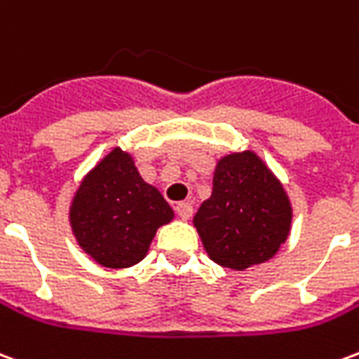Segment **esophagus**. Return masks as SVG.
I'll return each instance as SVG.
<instances>
[{"label":"esophagus","mask_w":359,"mask_h":359,"mask_svg":"<svg viewBox=\"0 0 359 359\" xmlns=\"http://www.w3.org/2000/svg\"><path fill=\"white\" fill-rule=\"evenodd\" d=\"M177 213H179V217L182 219H190L192 217V203H188V202H180L177 203Z\"/></svg>","instance_id":"obj_1"}]
</instances>
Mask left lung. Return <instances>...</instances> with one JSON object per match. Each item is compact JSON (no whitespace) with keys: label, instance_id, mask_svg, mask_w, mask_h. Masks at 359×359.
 Masks as SVG:
<instances>
[{"label":"left lung","instance_id":"obj_1","mask_svg":"<svg viewBox=\"0 0 359 359\" xmlns=\"http://www.w3.org/2000/svg\"><path fill=\"white\" fill-rule=\"evenodd\" d=\"M290 223L292 208L285 188L254 151L219 159L213 192L194 215L208 256L236 271L275 256Z\"/></svg>","mask_w":359,"mask_h":359}]
</instances>
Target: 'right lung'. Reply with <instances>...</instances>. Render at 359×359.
<instances>
[{"instance_id": "obj_1", "label": "right lung", "mask_w": 359, "mask_h": 359, "mask_svg": "<svg viewBox=\"0 0 359 359\" xmlns=\"http://www.w3.org/2000/svg\"><path fill=\"white\" fill-rule=\"evenodd\" d=\"M171 219V205L142 180L133 157L118 148L86 175L71 205V226L81 248L111 269L144 259L157 229Z\"/></svg>"}]
</instances>
